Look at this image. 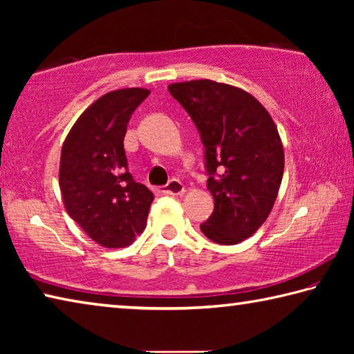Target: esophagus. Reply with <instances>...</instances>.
Wrapping results in <instances>:
<instances>
[{"label":"esophagus","instance_id":"1","mask_svg":"<svg viewBox=\"0 0 354 354\" xmlns=\"http://www.w3.org/2000/svg\"><path fill=\"white\" fill-rule=\"evenodd\" d=\"M160 192H162L164 195H183L185 189H184V184L179 181V179H171V181H169V184L160 189Z\"/></svg>","mask_w":354,"mask_h":354}]
</instances>
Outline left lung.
I'll return each instance as SVG.
<instances>
[{
  "instance_id": "left-lung-1",
  "label": "left lung",
  "mask_w": 354,
  "mask_h": 354,
  "mask_svg": "<svg viewBox=\"0 0 354 354\" xmlns=\"http://www.w3.org/2000/svg\"><path fill=\"white\" fill-rule=\"evenodd\" d=\"M169 92L206 148L214 212L200 227L209 241L236 245L272 212L284 173V149L270 113L243 88L211 80L173 82Z\"/></svg>"
}]
</instances>
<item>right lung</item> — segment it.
I'll list each match as a JSON object with an SVG mask.
<instances>
[{
	"label": "right lung",
	"mask_w": 354,
	"mask_h": 354,
	"mask_svg": "<svg viewBox=\"0 0 354 354\" xmlns=\"http://www.w3.org/2000/svg\"><path fill=\"white\" fill-rule=\"evenodd\" d=\"M148 88H118L100 97L65 137L59 164L65 211L106 248H123L147 226L154 195L128 171L124 134Z\"/></svg>",
	"instance_id": "right-lung-1"
}]
</instances>
